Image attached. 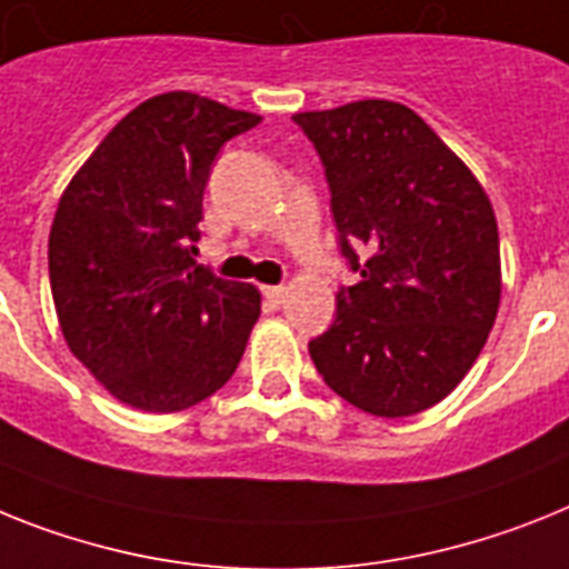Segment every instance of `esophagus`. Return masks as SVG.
Segmentation results:
<instances>
[{
    "label": "esophagus",
    "mask_w": 569,
    "mask_h": 569,
    "mask_svg": "<svg viewBox=\"0 0 569 569\" xmlns=\"http://www.w3.org/2000/svg\"><path fill=\"white\" fill-rule=\"evenodd\" d=\"M262 298L269 303H280L286 298V286H262Z\"/></svg>",
    "instance_id": "1"
}]
</instances>
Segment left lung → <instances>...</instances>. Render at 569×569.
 <instances>
[{"mask_svg": "<svg viewBox=\"0 0 569 569\" xmlns=\"http://www.w3.org/2000/svg\"><path fill=\"white\" fill-rule=\"evenodd\" d=\"M292 121L321 156L338 246L361 277L338 289L336 321L309 356L329 388L373 417L428 410L469 373L498 318L489 196L402 103L356 100Z\"/></svg>", "mask_w": 569, "mask_h": 569, "instance_id": "8db88e82", "label": "left lung"}]
</instances>
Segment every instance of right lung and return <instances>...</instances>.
I'll return each instance as SVG.
<instances>
[{
  "mask_svg": "<svg viewBox=\"0 0 569 569\" xmlns=\"http://www.w3.org/2000/svg\"><path fill=\"white\" fill-rule=\"evenodd\" d=\"M257 123L193 92L156 94L114 123L57 204L49 277L60 329L130 408L202 402L246 352L260 292L193 254L213 159Z\"/></svg>",
  "mask_w": 569,
  "mask_h": 569,
  "instance_id": "1",
  "label": "right lung"
}]
</instances>
